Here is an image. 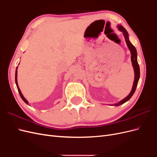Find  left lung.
<instances>
[{
	"mask_svg": "<svg viewBox=\"0 0 157 157\" xmlns=\"http://www.w3.org/2000/svg\"><path fill=\"white\" fill-rule=\"evenodd\" d=\"M118 29H119L120 31L123 32V34H124L125 40L126 42L127 46L128 47V48L130 50L131 52V59H132V65L133 67H134V72H135V80L134 82V84H133V88L131 92L130 93V94L128 96L125 98L124 99H122V101H121L118 103L115 104L116 106H118L120 105H122V104L124 103L125 102H126L127 101L129 100V99L132 98V96H133V94H134L136 89L137 87V83H138L139 81V78H140V66L138 63H137V52H136V49L134 47V46L133 45L131 42L129 40V39H128V32L126 31V30L123 27L122 25H118Z\"/></svg>",
	"mask_w": 157,
	"mask_h": 157,
	"instance_id": "8db88e82",
	"label": "left lung"
}]
</instances>
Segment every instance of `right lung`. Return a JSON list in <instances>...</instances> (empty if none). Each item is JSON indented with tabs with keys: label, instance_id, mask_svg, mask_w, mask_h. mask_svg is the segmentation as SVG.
I'll list each match as a JSON object with an SVG mask.
<instances>
[{
	"label": "right lung",
	"instance_id": "1",
	"mask_svg": "<svg viewBox=\"0 0 157 157\" xmlns=\"http://www.w3.org/2000/svg\"><path fill=\"white\" fill-rule=\"evenodd\" d=\"M17 68H16V77H15V80H16V86H17V90H18L19 94H20V97L21 98V99H23V100L24 101V102H25V103L28 104V101H27L26 100V99L24 98V97L23 96V95H22V94H21V91H20V88H19V87H18V85H17Z\"/></svg>",
	"mask_w": 157,
	"mask_h": 157
}]
</instances>
